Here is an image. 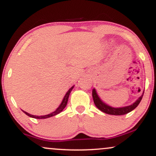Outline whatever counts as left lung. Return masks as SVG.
<instances>
[{
	"label": "left lung",
	"mask_w": 156,
	"mask_h": 156,
	"mask_svg": "<svg viewBox=\"0 0 156 156\" xmlns=\"http://www.w3.org/2000/svg\"><path fill=\"white\" fill-rule=\"evenodd\" d=\"M144 93L142 94L140 98L137 100L133 104L129 105V106L126 107H122V108H113V107L109 106V105L105 104L103 101L100 99V98L98 97V94H97L95 89H93L92 90V98L93 101H94V103L97 108L100 110L102 111L103 112L105 113V114H112V115H124V114H128L133 111L134 108H136L137 107V105L139 104L141 99H142V97Z\"/></svg>",
	"instance_id": "obj_1"
}]
</instances>
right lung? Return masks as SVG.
<instances>
[{
    "mask_svg": "<svg viewBox=\"0 0 156 156\" xmlns=\"http://www.w3.org/2000/svg\"><path fill=\"white\" fill-rule=\"evenodd\" d=\"M73 87H72L70 89H69V91H68V92H67V94H66L65 96H64L63 101H62V103H61V105H59V106H58V108H57L56 110L55 111V112H53V113H51V114H47V115H44V116H34V115H32V114H28V113L24 112V111H23V112H24L25 114H26V115L29 116V117H31L35 118V119H46V118H49V117H53V116H55V115H56V114H59V113L61 112H62V111H63V109L65 108L66 105H67V104L68 98H69V94H70L71 91H72V89H73Z\"/></svg>",
    "mask_w": 156,
    "mask_h": 156,
    "instance_id": "add662e5",
    "label": "right lung"
}]
</instances>
